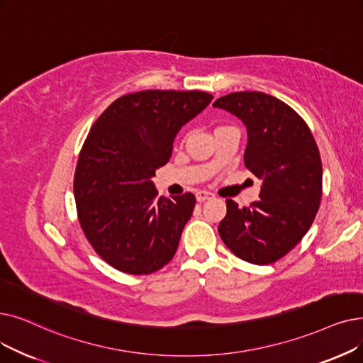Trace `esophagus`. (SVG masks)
Wrapping results in <instances>:
<instances>
[{
  "label": "esophagus",
  "instance_id": "1",
  "mask_svg": "<svg viewBox=\"0 0 363 363\" xmlns=\"http://www.w3.org/2000/svg\"><path fill=\"white\" fill-rule=\"evenodd\" d=\"M196 199H197V201H206V200H211V199H213V194L212 193H209V191H204V190H200V191H197L196 193Z\"/></svg>",
  "mask_w": 363,
  "mask_h": 363
}]
</instances>
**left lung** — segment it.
I'll return each instance as SVG.
<instances>
[{"label": "left lung", "instance_id": "8db88e82", "mask_svg": "<svg viewBox=\"0 0 363 363\" xmlns=\"http://www.w3.org/2000/svg\"><path fill=\"white\" fill-rule=\"evenodd\" d=\"M243 121L245 166L262 181L259 200H227L218 233L243 261L267 265L292 250L311 227L322 199V162L307 123L262 91H235L213 102Z\"/></svg>", "mask_w": 363, "mask_h": 363}]
</instances>
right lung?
I'll return each instance as SVG.
<instances>
[{"label": "right lung", "mask_w": 363, "mask_h": 363, "mask_svg": "<svg viewBox=\"0 0 363 363\" xmlns=\"http://www.w3.org/2000/svg\"><path fill=\"white\" fill-rule=\"evenodd\" d=\"M212 99L200 90L129 93L91 125L77 162L74 197L89 243L116 270L151 274L175 255L196 197L159 199L151 178L169 162L182 125Z\"/></svg>", "instance_id": "1"}]
</instances>
